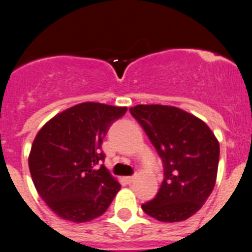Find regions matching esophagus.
<instances>
[{
	"instance_id": "esophagus-1",
	"label": "esophagus",
	"mask_w": 252,
	"mask_h": 252,
	"mask_svg": "<svg viewBox=\"0 0 252 252\" xmlns=\"http://www.w3.org/2000/svg\"><path fill=\"white\" fill-rule=\"evenodd\" d=\"M134 179H135V175L126 176V178H124V180H126V184H130V183H133V182H134Z\"/></svg>"
}]
</instances>
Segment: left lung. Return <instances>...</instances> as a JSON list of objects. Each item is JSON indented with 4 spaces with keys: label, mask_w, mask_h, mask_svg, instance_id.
<instances>
[{
    "label": "left lung",
    "mask_w": 252,
    "mask_h": 252,
    "mask_svg": "<svg viewBox=\"0 0 252 252\" xmlns=\"http://www.w3.org/2000/svg\"><path fill=\"white\" fill-rule=\"evenodd\" d=\"M129 110L164 165L158 194L142 209L159 221L187 220L200 210L215 187L218 139L201 119L173 105L139 104Z\"/></svg>",
    "instance_id": "8db88e82"
}]
</instances>
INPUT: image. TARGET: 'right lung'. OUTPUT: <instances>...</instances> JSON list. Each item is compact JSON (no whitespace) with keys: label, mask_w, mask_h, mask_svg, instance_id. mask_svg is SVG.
<instances>
[{"label":"right lung","mask_w":252,"mask_h":252,"mask_svg":"<svg viewBox=\"0 0 252 252\" xmlns=\"http://www.w3.org/2000/svg\"><path fill=\"white\" fill-rule=\"evenodd\" d=\"M126 107L86 102L55 115L37 133L28 157L37 192L56 215L87 222L103 215L121 190L100 150L113 122Z\"/></svg>","instance_id":"1"}]
</instances>
